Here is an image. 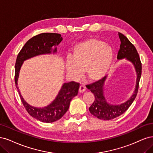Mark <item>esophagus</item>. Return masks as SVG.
Masks as SVG:
<instances>
[{
  "mask_svg": "<svg viewBox=\"0 0 153 153\" xmlns=\"http://www.w3.org/2000/svg\"><path fill=\"white\" fill-rule=\"evenodd\" d=\"M85 90H86V87L84 86L83 85H81L80 87H79V93H83Z\"/></svg>",
  "mask_w": 153,
  "mask_h": 153,
  "instance_id": "obj_1",
  "label": "esophagus"
}]
</instances>
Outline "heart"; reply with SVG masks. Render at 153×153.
Here are the masks:
<instances>
[{
	"label": "heart",
	"mask_w": 153,
	"mask_h": 153,
	"mask_svg": "<svg viewBox=\"0 0 153 153\" xmlns=\"http://www.w3.org/2000/svg\"><path fill=\"white\" fill-rule=\"evenodd\" d=\"M112 48L98 39L90 38L77 44L72 51V59L66 61L65 68L72 77L79 78L85 70L90 82H97L109 72L113 61Z\"/></svg>",
	"instance_id": "heart-1"
}]
</instances>
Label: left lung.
<instances>
[{
    "label": "left lung",
    "mask_w": 153,
    "mask_h": 153,
    "mask_svg": "<svg viewBox=\"0 0 153 153\" xmlns=\"http://www.w3.org/2000/svg\"><path fill=\"white\" fill-rule=\"evenodd\" d=\"M118 35L121 44L117 58V60L125 58L134 65L137 74L136 85L134 93L129 99L119 105L111 104L107 101L105 97L104 85L107 76H105L100 81L86 86L88 89L90 90L95 96V100L90 107L89 111L91 114L103 120L114 119L121 116L128 109L137 96L142 74V64L135 47L123 34L119 32Z\"/></svg>",
    "instance_id": "obj_1"
}]
</instances>
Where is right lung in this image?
<instances>
[{
  "label": "right lung",
  "mask_w": 153,
  "mask_h": 153,
  "mask_svg": "<svg viewBox=\"0 0 153 153\" xmlns=\"http://www.w3.org/2000/svg\"><path fill=\"white\" fill-rule=\"evenodd\" d=\"M63 39L60 34L55 33H42L33 37L26 42L17 56L15 64L14 81L19 97L28 113L36 120L44 123L55 122L65 114L70 105V102L77 93L79 84L74 81L64 83L55 99L50 105L42 108L30 105L23 99L18 87L19 73L23 62L29 58L45 54H55L57 52L56 46ZM55 46L53 49L52 47Z\"/></svg>",
  "instance_id": "right-lung-1"
}]
</instances>
